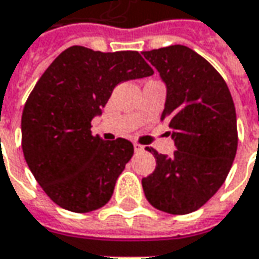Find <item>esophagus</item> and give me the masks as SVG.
Segmentation results:
<instances>
[{"instance_id":"34e87169","label":"esophagus","mask_w":259,"mask_h":259,"mask_svg":"<svg viewBox=\"0 0 259 259\" xmlns=\"http://www.w3.org/2000/svg\"><path fill=\"white\" fill-rule=\"evenodd\" d=\"M134 151L135 153H140V151H144V147L138 143H134Z\"/></svg>"}]
</instances>
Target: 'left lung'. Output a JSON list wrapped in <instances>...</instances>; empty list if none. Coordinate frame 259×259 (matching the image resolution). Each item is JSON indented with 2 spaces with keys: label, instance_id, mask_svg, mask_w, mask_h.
Segmentation results:
<instances>
[{
  "label": "left lung",
  "instance_id": "left-lung-1",
  "mask_svg": "<svg viewBox=\"0 0 259 259\" xmlns=\"http://www.w3.org/2000/svg\"><path fill=\"white\" fill-rule=\"evenodd\" d=\"M144 57L167 86L161 121L173 130L176 151L158 154L155 170L143 179L144 194L155 209L187 214L202 207L224 184L238 148L236 112L229 88L204 57L182 45Z\"/></svg>",
  "mask_w": 259,
  "mask_h": 259
}]
</instances>
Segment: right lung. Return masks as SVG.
I'll list each match as a JSON object with an SVG mask.
<instances>
[{
    "instance_id": "1",
    "label": "right lung",
    "mask_w": 259,
    "mask_h": 259,
    "mask_svg": "<svg viewBox=\"0 0 259 259\" xmlns=\"http://www.w3.org/2000/svg\"><path fill=\"white\" fill-rule=\"evenodd\" d=\"M154 70L138 52H94L72 46L46 69L21 116V147L46 194L66 210L102 207L134 154L125 138L104 141L91 133L114 88Z\"/></svg>"
}]
</instances>
